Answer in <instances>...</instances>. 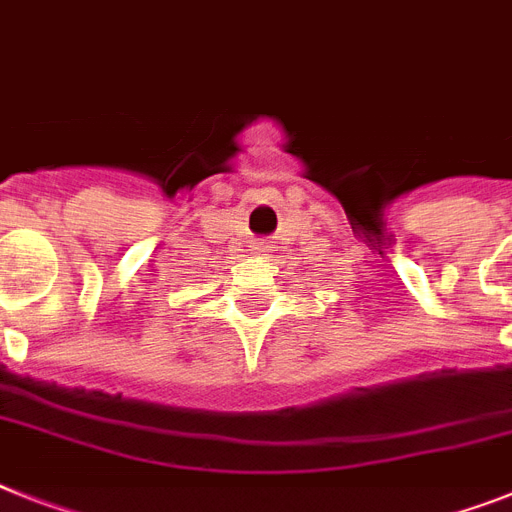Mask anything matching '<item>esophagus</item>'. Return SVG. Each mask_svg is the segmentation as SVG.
Listing matches in <instances>:
<instances>
[{
    "instance_id": "obj_1",
    "label": "esophagus",
    "mask_w": 512,
    "mask_h": 512,
    "mask_svg": "<svg viewBox=\"0 0 512 512\" xmlns=\"http://www.w3.org/2000/svg\"><path fill=\"white\" fill-rule=\"evenodd\" d=\"M256 248H259V251H261V248H266V246H264V243H259V246H256Z\"/></svg>"
}]
</instances>
